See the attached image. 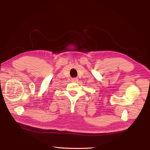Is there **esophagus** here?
<instances>
[{"instance_id":"esophagus-1","label":"esophagus","mask_w":150,"mask_h":150,"mask_svg":"<svg viewBox=\"0 0 150 150\" xmlns=\"http://www.w3.org/2000/svg\"><path fill=\"white\" fill-rule=\"evenodd\" d=\"M71 81H72V82H73V83H76V82H78V79L77 78H72L71 79Z\"/></svg>"}]
</instances>
